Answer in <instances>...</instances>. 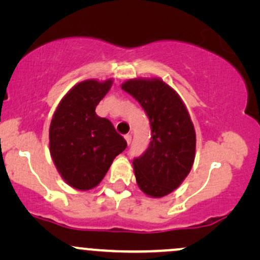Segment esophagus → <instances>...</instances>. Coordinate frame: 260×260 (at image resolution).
I'll return each mask as SVG.
<instances>
[{
	"mask_svg": "<svg viewBox=\"0 0 260 260\" xmlns=\"http://www.w3.org/2000/svg\"><path fill=\"white\" fill-rule=\"evenodd\" d=\"M124 139H126L127 144L129 145L131 142H132V136H131V134H126V136H124Z\"/></svg>",
	"mask_w": 260,
	"mask_h": 260,
	"instance_id": "34e87169",
	"label": "esophagus"
}]
</instances>
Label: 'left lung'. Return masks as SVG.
<instances>
[{"mask_svg":"<svg viewBox=\"0 0 260 260\" xmlns=\"http://www.w3.org/2000/svg\"><path fill=\"white\" fill-rule=\"evenodd\" d=\"M147 112L151 138L147 150L134 157L137 183L145 194L160 198L176 189L192 169L196 132L186 106L160 79H131L122 84Z\"/></svg>","mask_w":260,"mask_h":260,"instance_id":"obj_1","label":"left lung"}]
</instances>
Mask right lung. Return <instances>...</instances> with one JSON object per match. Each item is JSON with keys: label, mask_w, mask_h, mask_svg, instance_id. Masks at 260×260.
<instances>
[{"label": "right lung", "mask_w": 260, "mask_h": 260, "mask_svg": "<svg viewBox=\"0 0 260 260\" xmlns=\"http://www.w3.org/2000/svg\"><path fill=\"white\" fill-rule=\"evenodd\" d=\"M111 84V79L78 83L53 113L50 151L63 180L76 189L98 186L113 159L127 148V142L111 122L95 113Z\"/></svg>", "instance_id": "obj_1"}]
</instances>
